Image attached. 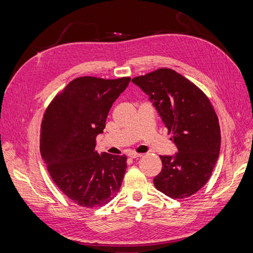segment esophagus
Wrapping results in <instances>:
<instances>
[{
    "instance_id": "obj_1",
    "label": "esophagus",
    "mask_w": 253,
    "mask_h": 253,
    "mask_svg": "<svg viewBox=\"0 0 253 253\" xmlns=\"http://www.w3.org/2000/svg\"><path fill=\"white\" fill-rule=\"evenodd\" d=\"M142 154H140V153H135V152H131L128 153V157L129 158H138V157H141Z\"/></svg>"
}]
</instances>
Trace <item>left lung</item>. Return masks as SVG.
Segmentation results:
<instances>
[{
  "mask_svg": "<svg viewBox=\"0 0 253 253\" xmlns=\"http://www.w3.org/2000/svg\"><path fill=\"white\" fill-rule=\"evenodd\" d=\"M132 82L155 106L178 149L160 156L155 188L174 200L193 195L209 180L220 149V128L213 106L194 83L171 68H159Z\"/></svg>",
  "mask_w": 253,
  "mask_h": 253,
  "instance_id": "1",
  "label": "left lung"
}]
</instances>
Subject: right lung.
<instances>
[{
	"label": "right lung",
	"instance_id": "right-lung-1",
	"mask_svg": "<svg viewBox=\"0 0 253 253\" xmlns=\"http://www.w3.org/2000/svg\"><path fill=\"white\" fill-rule=\"evenodd\" d=\"M131 78L79 77L67 84L45 111L40 152L51 179L70 200L95 208L117 195L126 169V155L98 154L96 137Z\"/></svg>",
	"mask_w": 253,
	"mask_h": 253
}]
</instances>
